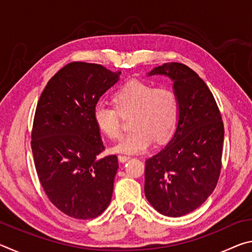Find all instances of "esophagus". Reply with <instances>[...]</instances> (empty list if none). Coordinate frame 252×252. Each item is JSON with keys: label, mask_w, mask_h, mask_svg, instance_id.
Returning a JSON list of instances; mask_svg holds the SVG:
<instances>
[{"label": "esophagus", "mask_w": 252, "mask_h": 252, "mask_svg": "<svg viewBox=\"0 0 252 252\" xmlns=\"http://www.w3.org/2000/svg\"><path fill=\"white\" fill-rule=\"evenodd\" d=\"M118 159H119V161L122 162V163H123V162H126L127 160H129L130 157L129 156H119Z\"/></svg>", "instance_id": "34e87169"}]
</instances>
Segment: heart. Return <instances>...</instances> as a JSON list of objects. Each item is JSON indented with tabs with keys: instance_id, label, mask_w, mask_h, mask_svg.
Segmentation results:
<instances>
[{
	"instance_id": "obj_1",
	"label": "heart",
	"mask_w": 252,
	"mask_h": 252,
	"mask_svg": "<svg viewBox=\"0 0 252 252\" xmlns=\"http://www.w3.org/2000/svg\"><path fill=\"white\" fill-rule=\"evenodd\" d=\"M114 103L121 114L132 113L129 133L122 136L112 151L134 155L146 151L153 140L161 143L171 138L176 130L180 104L172 89L142 82L129 81L114 93ZM113 106L97 102L93 109L95 126L109 139L120 136V117Z\"/></svg>"
}]
</instances>
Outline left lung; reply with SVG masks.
Masks as SVG:
<instances>
[{
	"label": "left lung",
	"mask_w": 252,
	"mask_h": 252,
	"mask_svg": "<svg viewBox=\"0 0 252 252\" xmlns=\"http://www.w3.org/2000/svg\"><path fill=\"white\" fill-rule=\"evenodd\" d=\"M173 82L180 113L167 146L146 161L144 193L161 215L181 217L193 211L215 190L224 138L221 114L211 91L182 63L157 66L148 73Z\"/></svg>",
	"instance_id": "left-lung-1"
}]
</instances>
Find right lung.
Here are the masks:
<instances>
[{
	"mask_svg": "<svg viewBox=\"0 0 252 252\" xmlns=\"http://www.w3.org/2000/svg\"><path fill=\"white\" fill-rule=\"evenodd\" d=\"M120 74L100 64L69 63L37 103L31 142L37 177L50 201L72 218H95L112 198L118 157H99L104 146L93 109Z\"/></svg>",
	"mask_w": 252,
	"mask_h": 252,
	"instance_id": "right-lung-1",
	"label": "right lung"
}]
</instances>
